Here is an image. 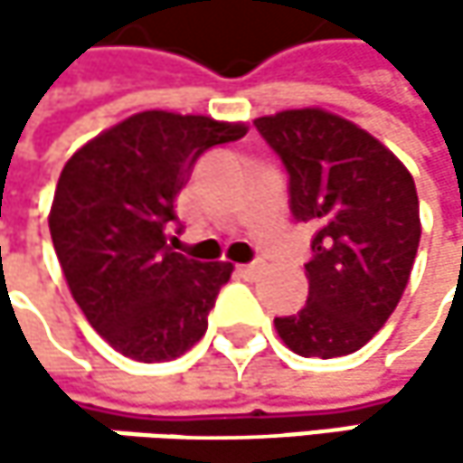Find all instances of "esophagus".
I'll return each mask as SVG.
<instances>
[{"label": "esophagus", "mask_w": 463, "mask_h": 463, "mask_svg": "<svg viewBox=\"0 0 463 463\" xmlns=\"http://www.w3.org/2000/svg\"><path fill=\"white\" fill-rule=\"evenodd\" d=\"M260 270H262V265H260V262H251V265H238V273H241L243 279H254Z\"/></svg>", "instance_id": "esophagus-1"}]
</instances>
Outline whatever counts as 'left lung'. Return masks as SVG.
I'll return each instance as SVG.
<instances>
[{
    "instance_id": "obj_1",
    "label": "left lung",
    "mask_w": 463,
    "mask_h": 463,
    "mask_svg": "<svg viewBox=\"0 0 463 463\" xmlns=\"http://www.w3.org/2000/svg\"><path fill=\"white\" fill-rule=\"evenodd\" d=\"M289 174V209L317 228L308 303L276 319L300 356L359 351L394 314L420 241L411 171L364 128L319 107L254 120Z\"/></svg>"
}]
</instances>
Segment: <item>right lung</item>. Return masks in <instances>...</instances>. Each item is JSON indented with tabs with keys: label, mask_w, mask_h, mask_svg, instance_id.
<instances>
[{
	"label": "right lung",
	"mask_w": 463,
	"mask_h": 463,
	"mask_svg": "<svg viewBox=\"0 0 463 463\" xmlns=\"http://www.w3.org/2000/svg\"><path fill=\"white\" fill-rule=\"evenodd\" d=\"M246 131V123L149 109L66 160L47 217L52 246L74 303L123 356L168 362L203 337L232 265L168 246L174 203L195 160Z\"/></svg>",
	"instance_id": "add662e5"
}]
</instances>
